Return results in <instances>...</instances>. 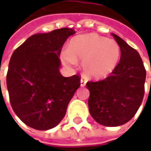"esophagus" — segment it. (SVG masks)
I'll list each match as a JSON object with an SVG mask.
<instances>
[{
  "label": "esophagus",
  "mask_w": 151,
  "mask_h": 151,
  "mask_svg": "<svg viewBox=\"0 0 151 151\" xmlns=\"http://www.w3.org/2000/svg\"><path fill=\"white\" fill-rule=\"evenodd\" d=\"M86 84V80L85 78L81 79V87H84Z\"/></svg>",
  "instance_id": "obj_1"
}]
</instances>
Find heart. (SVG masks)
Wrapping results in <instances>:
<instances>
[{
	"instance_id": "obj_1",
	"label": "heart",
	"mask_w": 151,
	"mask_h": 151,
	"mask_svg": "<svg viewBox=\"0 0 151 151\" xmlns=\"http://www.w3.org/2000/svg\"><path fill=\"white\" fill-rule=\"evenodd\" d=\"M119 57L118 43L96 33L72 38L69 49L61 52V58L67 64L75 65L76 60H83L84 73L91 78H102L111 74L118 65Z\"/></svg>"
}]
</instances>
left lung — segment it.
Returning a JSON list of instances; mask_svg holds the SVG:
<instances>
[{"label":"left lung","instance_id":"1","mask_svg":"<svg viewBox=\"0 0 151 151\" xmlns=\"http://www.w3.org/2000/svg\"><path fill=\"white\" fill-rule=\"evenodd\" d=\"M121 56L111 76L99 81H88L89 112L98 124L117 127L129 122L137 113L145 93L146 71L134 49L112 33Z\"/></svg>","mask_w":151,"mask_h":151}]
</instances>
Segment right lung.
Returning a JSON list of instances; mask_svg holds the SVG:
<instances>
[{
	"label": "right lung",
	"instance_id": "right-lung-1",
	"mask_svg": "<svg viewBox=\"0 0 151 151\" xmlns=\"http://www.w3.org/2000/svg\"><path fill=\"white\" fill-rule=\"evenodd\" d=\"M76 33L63 27L33 34L13 52L6 75L12 107L27 126L38 130L55 128L64 119L68 104L81 86L80 76H63L60 55Z\"/></svg>",
	"mask_w": 151,
	"mask_h": 151
}]
</instances>
